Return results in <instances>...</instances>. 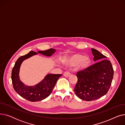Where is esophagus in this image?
Instances as JSON below:
<instances>
[{
	"label": "esophagus",
	"instance_id": "obj_1",
	"mask_svg": "<svg viewBox=\"0 0 125 125\" xmlns=\"http://www.w3.org/2000/svg\"><path fill=\"white\" fill-rule=\"evenodd\" d=\"M63 75L65 77H68L70 75V73H68V72H65L63 74Z\"/></svg>",
	"mask_w": 125,
	"mask_h": 125
}]
</instances>
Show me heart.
Segmentation results:
<instances>
[{
	"instance_id": "1",
	"label": "heart",
	"mask_w": 125,
	"mask_h": 125,
	"mask_svg": "<svg viewBox=\"0 0 125 125\" xmlns=\"http://www.w3.org/2000/svg\"><path fill=\"white\" fill-rule=\"evenodd\" d=\"M90 62V59L88 56H83L81 54H75L67 59L66 64L70 66H75L79 63V66L83 68L88 66Z\"/></svg>"
}]
</instances>
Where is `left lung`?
<instances>
[{
  "mask_svg": "<svg viewBox=\"0 0 125 125\" xmlns=\"http://www.w3.org/2000/svg\"><path fill=\"white\" fill-rule=\"evenodd\" d=\"M94 61H98L83 70L77 73V82L74 92L81 99L92 101L105 95L111 86L114 69L106 57L92 48ZM100 61L99 62V61Z\"/></svg>",
  "mask_w": 125,
  "mask_h": 125,
  "instance_id": "1",
  "label": "left lung"
}]
</instances>
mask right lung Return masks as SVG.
<instances>
[{
  "label": "right lung",
  "mask_w": 125,
  "mask_h": 125,
  "mask_svg": "<svg viewBox=\"0 0 125 125\" xmlns=\"http://www.w3.org/2000/svg\"><path fill=\"white\" fill-rule=\"evenodd\" d=\"M55 52L56 50L54 49L43 51H38V52L31 51L28 54L19 58L12 70L11 80L13 87L19 95L28 101L36 102L44 99L51 94L58 80L62 75V74H48L44 79L35 86H28L20 79L19 72L21 64L26 59L38 53L51 57Z\"/></svg>",
  "instance_id": "right-lung-1"
}]
</instances>
